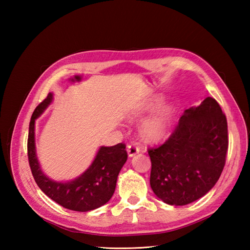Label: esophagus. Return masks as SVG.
<instances>
[{
    "mask_svg": "<svg viewBox=\"0 0 250 250\" xmlns=\"http://www.w3.org/2000/svg\"><path fill=\"white\" fill-rule=\"evenodd\" d=\"M126 150H128V155L129 157H133L135 155H137L141 151L140 147L136 146L135 144H131L128 146V148H126Z\"/></svg>",
    "mask_w": 250,
    "mask_h": 250,
    "instance_id": "1",
    "label": "esophagus"
}]
</instances>
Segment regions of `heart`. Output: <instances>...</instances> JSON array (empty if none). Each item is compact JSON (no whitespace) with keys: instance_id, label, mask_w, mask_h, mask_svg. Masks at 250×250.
<instances>
[{"instance_id":"heart-1","label":"heart","mask_w":250,"mask_h":250,"mask_svg":"<svg viewBox=\"0 0 250 250\" xmlns=\"http://www.w3.org/2000/svg\"><path fill=\"white\" fill-rule=\"evenodd\" d=\"M162 98L157 97L152 99L149 103L140 107L134 111V114L132 115V118H135V117L141 116L145 111H149L157 108L159 105L162 103ZM172 116V108L167 107L164 108L160 114L153 117L149 121H147L146 124L143 126V134L146 137V140L151 141V142H157L159 140L163 139L166 134L167 133V129L169 125V120H171Z\"/></svg>"}]
</instances>
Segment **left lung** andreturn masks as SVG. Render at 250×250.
<instances>
[{
    "label": "left lung",
    "mask_w": 250,
    "mask_h": 250,
    "mask_svg": "<svg viewBox=\"0 0 250 250\" xmlns=\"http://www.w3.org/2000/svg\"><path fill=\"white\" fill-rule=\"evenodd\" d=\"M228 146L227 118L215 99L186 109L167 141L148 149L152 191L169 205L199 200L219 179Z\"/></svg>",
    "instance_id": "8db88e82"
}]
</instances>
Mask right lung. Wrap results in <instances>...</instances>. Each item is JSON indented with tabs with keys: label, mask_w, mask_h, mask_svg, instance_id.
I'll use <instances>...</instances> for the list:
<instances>
[{
	"label": "right lung",
	"mask_w": 250,
	"mask_h": 250,
	"mask_svg": "<svg viewBox=\"0 0 250 250\" xmlns=\"http://www.w3.org/2000/svg\"><path fill=\"white\" fill-rule=\"evenodd\" d=\"M52 93L40 103L31 117L28 136V158L32 174L40 189L67 209L89 211L106 204L113 196L117 177L124 167L128 153L124 143L99 149L87 171L71 182H55L42 172L35 149V120L48 107Z\"/></svg>",
	"instance_id": "obj_1"
}]
</instances>
